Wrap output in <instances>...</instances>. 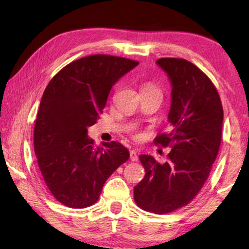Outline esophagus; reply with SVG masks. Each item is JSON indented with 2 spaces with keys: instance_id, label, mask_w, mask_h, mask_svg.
Masks as SVG:
<instances>
[{
  "instance_id": "1",
  "label": "esophagus",
  "mask_w": 249,
  "mask_h": 249,
  "mask_svg": "<svg viewBox=\"0 0 249 249\" xmlns=\"http://www.w3.org/2000/svg\"><path fill=\"white\" fill-rule=\"evenodd\" d=\"M129 156H130V160H132V161H137L138 160V155L136 153V150H130Z\"/></svg>"
}]
</instances>
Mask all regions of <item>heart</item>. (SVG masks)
<instances>
[{"label": "heart", "instance_id": "heart-1", "mask_svg": "<svg viewBox=\"0 0 249 249\" xmlns=\"http://www.w3.org/2000/svg\"><path fill=\"white\" fill-rule=\"evenodd\" d=\"M150 89H158V88L157 87H156V86H154V84H146V86L144 87V89H142V90H150Z\"/></svg>", "mask_w": 249, "mask_h": 249}]
</instances>
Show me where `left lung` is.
Segmentation results:
<instances>
[{
  "instance_id": "8db88e82",
  "label": "left lung",
  "mask_w": 249,
  "mask_h": 249,
  "mask_svg": "<svg viewBox=\"0 0 249 249\" xmlns=\"http://www.w3.org/2000/svg\"><path fill=\"white\" fill-rule=\"evenodd\" d=\"M157 65L172 84L171 130L154 142L172 149L165 163L140 155L146 174L134 187V200L147 212L166 214L190 203L208 180L221 146L223 107L215 86L192 62L160 58Z\"/></svg>"
}]
</instances>
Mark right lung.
Wrapping results in <instances>:
<instances>
[{"label":"right lung","instance_id":"1","mask_svg":"<svg viewBox=\"0 0 249 249\" xmlns=\"http://www.w3.org/2000/svg\"><path fill=\"white\" fill-rule=\"evenodd\" d=\"M137 65L127 58L92 54L64 67L45 89L34 149L48 190L61 204L93 205L105 181L128 160V150L119 142L95 147L88 127L96 123L115 82Z\"/></svg>","mask_w":249,"mask_h":249}]
</instances>
